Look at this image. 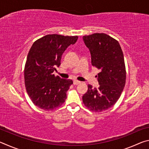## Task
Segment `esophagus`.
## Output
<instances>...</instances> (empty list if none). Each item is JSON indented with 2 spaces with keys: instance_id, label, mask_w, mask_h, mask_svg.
I'll use <instances>...</instances> for the list:
<instances>
[{
  "instance_id": "34e87169",
  "label": "esophagus",
  "mask_w": 149,
  "mask_h": 149,
  "mask_svg": "<svg viewBox=\"0 0 149 149\" xmlns=\"http://www.w3.org/2000/svg\"><path fill=\"white\" fill-rule=\"evenodd\" d=\"M81 84V81H79L76 80V79H74V85H78V84Z\"/></svg>"
}]
</instances>
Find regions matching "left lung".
Masks as SVG:
<instances>
[{
    "label": "left lung",
    "mask_w": 149,
    "mask_h": 149,
    "mask_svg": "<svg viewBox=\"0 0 149 149\" xmlns=\"http://www.w3.org/2000/svg\"><path fill=\"white\" fill-rule=\"evenodd\" d=\"M83 39L91 52L92 65L100 70L99 88L88 85L83 102L90 110L102 112L115 104L125 87L124 57L118 41L107 34L85 35Z\"/></svg>",
    "instance_id": "obj_1"
}]
</instances>
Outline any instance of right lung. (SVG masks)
I'll return each mask as SVG.
<instances>
[{"instance_id":"1","label":"right lung","mask_w":149,"mask_h":149,"mask_svg":"<svg viewBox=\"0 0 149 149\" xmlns=\"http://www.w3.org/2000/svg\"><path fill=\"white\" fill-rule=\"evenodd\" d=\"M77 36L47 35L35 41L27 54L24 68L26 91L33 103L42 110H53L66 99V92L73 84L71 79L53 74L59 67L62 55Z\"/></svg>"}]
</instances>
